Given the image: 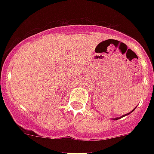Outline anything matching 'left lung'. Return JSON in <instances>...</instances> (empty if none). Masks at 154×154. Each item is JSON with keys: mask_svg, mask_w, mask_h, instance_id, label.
Segmentation results:
<instances>
[{"mask_svg": "<svg viewBox=\"0 0 154 154\" xmlns=\"http://www.w3.org/2000/svg\"><path fill=\"white\" fill-rule=\"evenodd\" d=\"M134 110H132L131 112H129V113H127V114H125V115H128V114H129V113H131V112H133V111H134ZM125 115H123V116H122V117H124V116H125ZM118 119H119V117H117V118H114V120H118Z\"/></svg>", "mask_w": 154, "mask_h": 154, "instance_id": "1", "label": "left lung"}]
</instances>
